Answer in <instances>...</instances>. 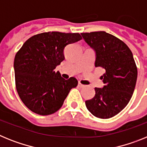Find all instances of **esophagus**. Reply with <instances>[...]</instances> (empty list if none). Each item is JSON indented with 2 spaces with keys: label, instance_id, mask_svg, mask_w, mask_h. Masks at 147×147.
<instances>
[{
  "label": "esophagus",
  "instance_id": "1",
  "mask_svg": "<svg viewBox=\"0 0 147 147\" xmlns=\"http://www.w3.org/2000/svg\"><path fill=\"white\" fill-rule=\"evenodd\" d=\"M78 86H79V87H80V88H84L85 86H84V85H83V84H81V82H79V83H78Z\"/></svg>",
  "mask_w": 147,
  "mask_h": 147
}]
</instances>
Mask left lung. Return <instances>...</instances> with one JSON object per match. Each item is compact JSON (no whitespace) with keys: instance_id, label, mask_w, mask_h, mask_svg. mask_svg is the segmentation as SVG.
Masks as SVG:
<instances>
[{"instance_id":"8db88e82","label":"left lung","mask_w":147,"mask_h":147,"mask_svg":"<svg viewBox=\"0 0 147 147\" xmlns=\"http://www.w3.org/2000/svg\"><path fill=\"white\" fill-rule=\"evenodd\" d=\"M81 35L96 52L95 67L105 70L101 76L105 85L95 88L94 98L85 102L86 108L97 118H110L124 109L133 94L138 76L133 55L124 42L106 32Z\"/></svg>"}]
</instances>
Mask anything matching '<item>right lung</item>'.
Instances as JSON below:
<instances>
[{
  "instance_id": "obj_1",
  "label": "right lung",
  "mask_w": 147,
  "mask_h": 147,
  "mask_svg": "<svg viewBox=\"0 0 147 147\" xmlns=\"http://www.w3.org/2000/svg\"><path fill=\"white\" fill-rule=\"evenodd\" d=\"M79 33L48 32L33 35L23 44L14 61L15 86L28 109L40 115L55 113L62 107L78 80H65L55 69L64 60L66 45L81 40Z\"/></svg>"
}]
</instances>
